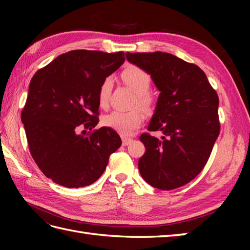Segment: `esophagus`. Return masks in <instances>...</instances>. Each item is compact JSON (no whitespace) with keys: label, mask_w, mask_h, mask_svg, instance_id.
Instances as JSON below:
<instances>
[{"label":"esophagus","mask_w":250,"mask_h":250,"mask_svg":"<svg viewBox=\"0 0 250 250\" xmlns=\"http://www.w3.org/2000/svg\"><path fill=\"white\" fill-rule=\"evenodd\" d=\"M132 142V139H130V137H122V145L124 146H128L130 143Z\"/></svg>","instance_id":"1"}]
</instances>
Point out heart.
Returning a JSON list of instances; mask_svg holds the SVG:
<instances>
[{
	"label": "heart",
	"mask_w": 250,
	"mask_h": 250,
	"mask_svg": "<svg viewBox=\"0 0 250 250\" xmlns=\"http://www.w3.org/2000/svg\"><path fill=\"white\" fill-rule=\"evenodd\" d=\"M122 79L132 91L137 95V106L143 110L150 113L155 106V101L148 95L149 91L151 78L146 71L137 66H129L122 73ZM111 88H113V79L110 77L105 78L100 84L98 99L101 106L108 104ZM144 117L137 110L133 111H119L115 110L106 115L103 118V125L106 128H109L121 135H129L132 131L139 128L143 124Z\"/></svg>",
	"instance_id": "obj_1"
}]
</instances>
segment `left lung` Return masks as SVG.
Listing matches in <instances>:
<instances>
[{
	"label": "left lung",
	"instance_id": "8db88e82",
	"mask_svg": "<svg viewBox=\"0 0 250 250\" xmlns=\"http://www.w3.org/2000/svg\"><path fill=\"white\" fill-rule=\"evenodd\" d=\"M125 57L149 74L160 91L148 131L162 135L140 136L146 147L140 173L157 189L182 187L203 169L219 135L218 95L198 65L176 56L155 51Z\"/></svg>",
	"mask_w": 250,
	"mask_h": 250
}]
</instances>
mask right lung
I'll return each instance as SVG.
<instances>
[{"label": "right lung", "instance_id": "1", "mask_svg": "<svg viewBox=\"0 0 250 250\" xmlns=\"http://www.w3.org/2000/svg\"><path fill=\"white\" fill-rule=\"evenodd\" d=\"M122 51L72 50L57 57L32 77L21 111L30 152L46 177L66 188L86 187L105 171L121 146L116 131L99 124V88L124 64Z\"/></svg>", "mask_w": 250, "mask_h": 250}]
</instances>
